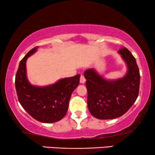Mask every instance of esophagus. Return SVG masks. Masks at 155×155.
Here are the masks:
<instances>
[{"label":"esophagus","mask_w":155,"mask_h":155,"mask_svg":"<svg viewBox=\"0 0 155 155\" xmlns=\"http://www.w3.org/2000/svg\"><path fill=\"white\" fill-rule=\"evenodd\" d=\"M85 81H86V79H85L84 76L83 75H81V76H80V83L84 84L85 83Z\"/></svg>","instance_id":"34e87169"}]
</instances>
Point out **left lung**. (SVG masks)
Returning a JSON list of instances; mask_svg holds the SVG:
<instances>
[{
    "label": "left lung",
    "mask_w": 155,
    "mask_h": 155,
    "mask_svg": "<svg viewBox=\"0 0 155 155\" xmlns=\"http://www.w3.org/2000/svg\"><path fill=\"white\" fill-rule=\"evenodd\" d=\"M118 52L128 68L124 77L107 81L94 69H88L84 74L87 80L89 111L92 116L100 120H112L122 116L138 96L140 72L136 59L126 47L120 48Z\"/></svg>",
    "instance_id": "left-lung-1"
}]
</instances>
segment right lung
Wrapping results in <instances>:
<instances>
[{"label":"right lung","mask_w":155,"mask_h":155,"mask_svg":"<svg viewBox=\"0 0 155 155\" xmlns=\"http://www.w3.org/2000/svg\"><path fill=\"white\" fill-rule=\"evenodd\" d=\"M36 48L32 49L19 63L15 76L16 91L21 106L33 118L51 123L66 114L71 95L79 85L80 75L63 79L44 87L31 85L26 76V60Z\"/></svg>","instance_id":"1"}]
</instances>
